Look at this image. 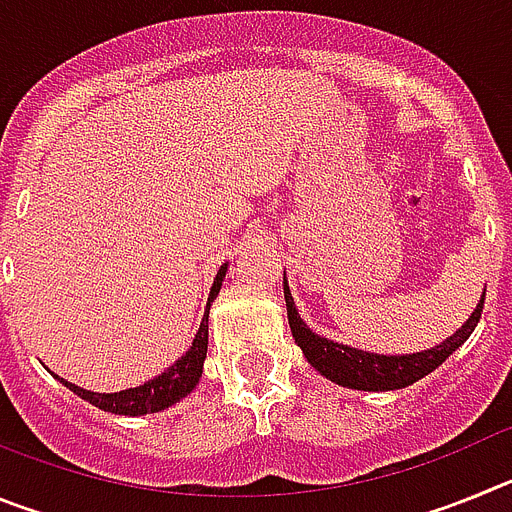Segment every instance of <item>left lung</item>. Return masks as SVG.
Returning <instances> with one entry per match:
<instances>
[{
    "label": "left lung",
    "mask_w": 512,
    "mask_h": 512,
    "mask_svg": "<svg viewBox=\"0 0 512 512\" xmlns=\"http://www.w3.org/2000/svg\"><path fill=\"white\" fill-rule=\"evenodd\" d=\"M284 300H287V318L292 336H295L297 346L302 348L305 359L318 369L323 377L330 382L341 384V387H351V390L364 392H382V390H402L408 384L418 382L425 374H431L436 366L449 359L461 343L472 336V330L477 328L479 318H482V307H485V295L479 300L477 310L472 312V318L456 330L454 336L446 338L441 346L420 351V354L408 356H377L369 351H359V348L343 346V343H333L328 338L315 336L295 310V300L289 295V287L284 282Z\"/></svg>",
    "instance_id": "1"
}]
</instances>
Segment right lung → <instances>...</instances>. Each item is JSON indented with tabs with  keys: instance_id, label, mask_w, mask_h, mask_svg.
<instances>
[{
	"instance_id": "right-lung-1",
	"label": "right lung",
	"mask_w": 512,
	"mask_h": 512,
	"mask_svg": "<svg viewBox=\"0 0 512 512\" xmlns=\"http://www.w3.org/2000/svg\"><path fill=\"white\" fill-rule=\"evenodd\" d=\"M225 269L228 266H220L217 271L215 284L210 289V300H207V312H210V302L215 300L217 292H220V284H223ZM207 312L202 318L200 330L194 336V343L189 346L187 354L176 361L174 366H169L161 377L151 379V382L140 384V387H133V390H122L115 392V395H99V392H87L76 387V384L61 379L71 392L81 397V400L92 402L94 408L104 410V413H115V415H146V413H158V410L169 408L174 402H179L182 397H187L189 392L194 390V384L200 382L202 377V364H205L207 356Z\"/></svg>"
}]
</instances>
